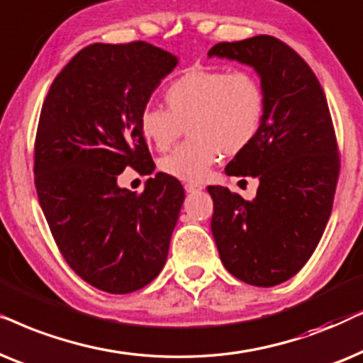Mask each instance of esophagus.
Listing matches in <instances>:
<instances>
[{"instance_id":"1","label":"esophagus","mask_w":363,"mask_h":363,"mask_svg":"<svg viewBox=\"0 0 363 363\" xmlns=\"http://www.w3.org/2000/svg\"><path fill=\"white\" fill-rule=\"evenodd\" d=\"M184 189H186V192H189V194H192V192L202 191V186L192 184V182H187V184H184Z\"/></svg>"}]
</instances>
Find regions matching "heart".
<instances>
[{"instance_id":"1","label":"heart","mask_w":363,"mask_h":363,"mask_svg":"<svg viewBox=\"0 0 363 363\" xmlns=\"http://www.w3.org/2000/svg\"><path fill=\"white\" fill-rule=\"evenodd\" d=\"M167 109L146 106L139 113V131L157 151L181 138L189 139L159 161V169L181 181L199 182L225 156L244 152L265 121V91L254 72L225 67H192L164 91Z\"/></svg>"}]
</instances>
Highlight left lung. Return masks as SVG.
Listing matches in <instances>:
<instances>
[{
	"label": "left lung",
	"mask_w": 363,
	"mask_h": 363,
	"mask_svg": "<svg viewBox=\"0 0 363 363\" xmlns=\"http://www.w3.org/2000/svg\"><path fill=\"white\" fill-rule=\"evenodd\" d=\"M209 56L252 66L265 91V121L227 176L259 179L245 201L211 186V227L220 260L245 284L272 287L294 277L315 250L330 217L340 174L335 129L323 89L291 46L260 35L217 43Z\"/></svg>",
	"instance_id": "obj_1"
}]
</instances>
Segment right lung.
<instances>
[{
    "instance_id": "right-lung-1",
    "label": "right lung",
    "mask_w": 363,
    "mask_h": 363,
    "mask_svg": "<svg viewBox=\"0 0 363 363\" xmlns=\"http://www.w3.org/2000/svg\"><path fill=\"white\" fill-rule=\"evenodd\" d=\"M177 62L144 41L94 43L62 67L43 103L38 199L67 265L99 291H139L166 264L181 182L157 172L138 194L121 189L118 176L125 167L154 171L139 113Z\"/></svg>"
}]
</instances>
